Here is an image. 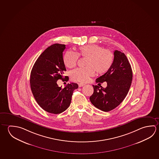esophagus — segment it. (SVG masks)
Segmentation results:
<instances>
[{
	"instance_id": "obj_1",
	"label": "esophagus",
	"mask_w": 159,
	"mask_h": 159,
	"mask_svg": "<svg viewBox=\"0 0 159 159\" xmlns=\"http://www.w3.org/2000/svg\"><path fill=\"white\" fill-rule=\"evenodd\" d=\"M85 85V84H83V83H79L78 84L79 87H80H80H82V86H84V85Z\"/></svg>"
}]
</instances>
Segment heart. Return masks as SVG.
<instances>
[{
	"instance_id": "obj_1",
	"label": "heart",
	"mask_w": 159,
	"mask_h": 159,
	"mask_svg": "<svg viewBox=\"0 0 159 159\" xmlns=\"http://www.w3.org/2000/svg\"><path fill=\"white\" fill-rule=\"evenodd\" d=\"M86 58L84 65L85 67L77 68L70 72L72 80L81 83L86 82L95 73L102 75L106 73L111 67L114 55L109 49L103 48L96 44H90L81 46L77 53L67 51L63 58L65 65L68 68L75 66L79 56Z\"/></svg>"
}]
</instances>
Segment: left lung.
<instances>
[{
    "mask_svg": "<svg viewBox=\"0 0 159 159\" xmlns=\"http://www.w3.org/2000/svg\"><path fill=\"white\" fill-rule=\"evenodd\" d=\"M131 65L125 54L115 50L111 67L107 73L96 79V83L106 81L107 86L93 85V94L90 97L91 103L96 108L104 111L116 108L125 99L128 94L132 80Z\"/></svg>",
    "mask_w": 159,
    "mask_h": 159,
    "instance_id": "1",
    "label": "left lung"
}]
</instances>
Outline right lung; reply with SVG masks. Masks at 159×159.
Here are the masks:
<instances>
[{"label":"right lung","instance_id":"add662e5","mask_svg":"<svg viewBox=\"0 0 159 159\" xmlns=\"http://www.w3.org/2000/svg\"><path fill=\"white\" fill-rule=\"evenodd\" d=\"M65 45L55 43L47 48L37 59L30 76L31 89L37 102L45 111L59 114L70 106L74 90L78 88L76 83L67 84L64 89L57 81H67L64 77L66 71L63 60Z\"/></svg>","mask_w":159,"mask_h":159}]
</instances>
